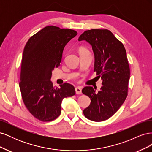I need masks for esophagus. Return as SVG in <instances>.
<instances>
[{
    "instance_id": "esophagus-1",
    "label": "esophagus",
    "mask_w": 152,
    "mask_h": 152,
    "mask_svg": "<svg viewBox=\"0 0 152 152\" xmlns=\"http://www.w3.org/2000/svg\"><path fill=\"white\" fill-rule=\"evenodd\" d=\"M75 93L77 94H80L82 93V89L80 87H75Z\"/></svg>"
}]
</instances>
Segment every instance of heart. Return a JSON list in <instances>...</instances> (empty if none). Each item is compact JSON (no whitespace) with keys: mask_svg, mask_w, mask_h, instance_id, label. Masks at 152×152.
Returning a JSON list of instances; mask_svg holds the SVG:
<instances>
[{"mask_svg":"<svg viewBox=\"0 0 152 152\" xmlns=\"http://www.w3.org/2000/svg\"><path fill=\"white\" fill-rule=\"evenodd\" d=\"M85 50H87L86 49H84V48H80V49H79V52L80 53H81V52H83V51H85Z\"/></svg>","mask_w":152,"mask_h":152,"instance_id":"b5f03b06","label":"heart"}]
</instances>
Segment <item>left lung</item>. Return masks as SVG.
<instances>
[{
    "label": "left lung",
    "instance_id": "8db88e82",
    "mask_svg": "<svg viewBox=\"0 0 152 152\" xmlns=\"http://www.w3.org/2000/svg\"><path fill=\"white\" fill-rule=\"evenodd\" d=\"M82 40L92 46L94 71L102 80L103 85L98 93L91 86L82 90L91 98V104L83 113L91 121H103L115 113L127 98L130 69L126 50L122 42L107 29L86 30L79 37V41Z\"/></svg>",
    "mask_w": 152,
    "mask_h": 152
}]
</instances>
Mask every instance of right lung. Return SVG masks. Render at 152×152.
Instances as JSON below:
<instances>
[{
    "label": "right lung",
    "instance_id": "add662e5",
    "mask_svg": "<svg viewBox=\"0 0 152 152\" xmlns=\"http://www.w3.org/2000/svg\"><path fill=\"white\" fill-rule=\"evenodd\" d=\"M77 32L48 26L29 39L23 54L20 88L23 103L39 121H51L61 113L64 98L75 94L74 87L65 83L53 87L52 72L62 59L64 48Z\"/></svg>",
    "mask_w": 152,
    "mask_h": 152
}]
</instances>
